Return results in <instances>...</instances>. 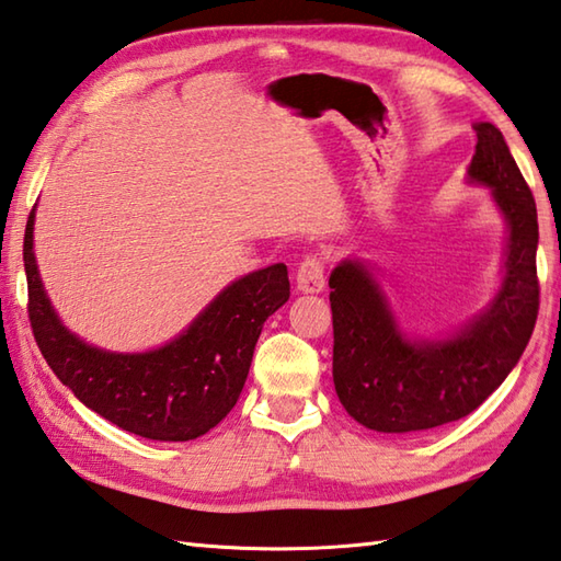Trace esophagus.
I'll use <instances>...</instances> for the list:
<instances>
[{"instance_id":"esophagus-1","label":"esophagus","mask_w":561,"mask_h":561,"mask_svg":"<svg viewBox=\"0 0 561 561\" xmlns=\"http://www.w3.org/2000/svg\"><path fill=\"white\" fill-rule=\"evenodd\" d=\"M325 287V274H323V262L321 257L309 255L304 257L296 272V289L301 294H321Z\"/></svg>"}]
</instances>
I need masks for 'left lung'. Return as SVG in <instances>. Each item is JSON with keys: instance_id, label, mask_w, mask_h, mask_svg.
Here are the masks:
<instances>
[{"instance_id": "1", "label": "left lung", "mask_w": 561, "mask_h": 561, "mask_svg": "<svg viewBox=\"0 0 561 561\" xmlns=\"http://www.w3.org/2000/svg\"><path fill=\"white\" fill-rule=\"evenodd\" d=\"M467 180L491 190L508 228L501 284L484 311L443 337L409 335L375 272L347 257L331 272L333 381L340 403L377 433H421L479 409L518 365L540 309L537 208L501 130L474 124Z\"/></svg>"}]
</instances>
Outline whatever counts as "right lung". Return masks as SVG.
<instances>
[{"mask_svg": "<svg viewBox=\"0 0 561 561\" xmlns=\"http://www.w3.org/2000/svg\"><path fill=\"white\" fill-rule=\"evenodd\" d=\"M33 224L36 206L24 236L28 318L55 377L87 409L148 440H194L221 423L245 387L262 325L289 299L287 265L230 282L170 343L112 353L84 343L55 313L33 252Z\"/></svg>", "mask_w": 561, "mask_h": 561, "instance_id": "obj_1", "label": "right lung"}]
</instances>
